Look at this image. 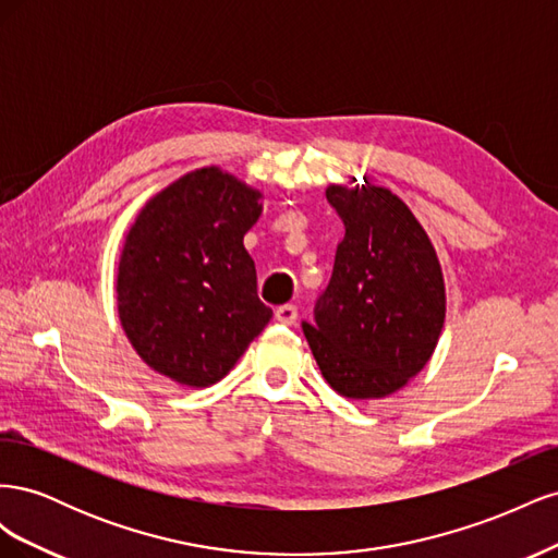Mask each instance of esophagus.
<instances>
[{
	"label": "esophagus",
	"instance_id": "esophagus-1",
	"mask_svg": "<svg viewBox=\"0 0 558 558\" xmlns=\"http://www.w3.org/2000/svg\"><path fill=\"white\" fill-rule=\"evenodd\" d=\"M275 318L279 320V324H283V326H293L295 320H298V307L295 305H281L275 312Z\"/></svg>",
	"mask_w": 558,
	"mask_h": 558
}]
</instances>
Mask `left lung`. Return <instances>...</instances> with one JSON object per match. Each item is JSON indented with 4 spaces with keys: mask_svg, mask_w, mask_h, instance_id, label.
<instances>
[{
    "mask_svg": "<svg viewBox=\"0 0 558 558\" xmlns=\"http://www.w3.org/2000/svg\"><path fill=\"white\" fill-rule=\"evenodd\" d=\"M356 181V179H353ZM344 223L314 324H302L320 375L351 400L386 398L430 361L447 314L433 242L404 202L381 185L330 183Z\"/></svg>",
    "mask_w": 558,
    "mask_h": 558,
    "instance_id": "left-lung-1",
    "label": "left lung"
}]
</instances>
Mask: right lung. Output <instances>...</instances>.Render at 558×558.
Listing matches in <instances>:
<instances>
[{
    "mask_svg": "<svg viewBox=\"0 0 558 558\" xmlns=\"http://www.w3.org/2000/svg\"><path fill=\"white\" fill-rule=\"evenodd\" d=\"M263 193L218 167L150 197L118 263V318L140 359L191 388L221 381L272 318L244 234Z\"/></svg>",
    "mask_w": 558,
    "mask_h": 558,
    "instance_id": "right-lung-1",
    "label": "right lung"
}]
</instances>
